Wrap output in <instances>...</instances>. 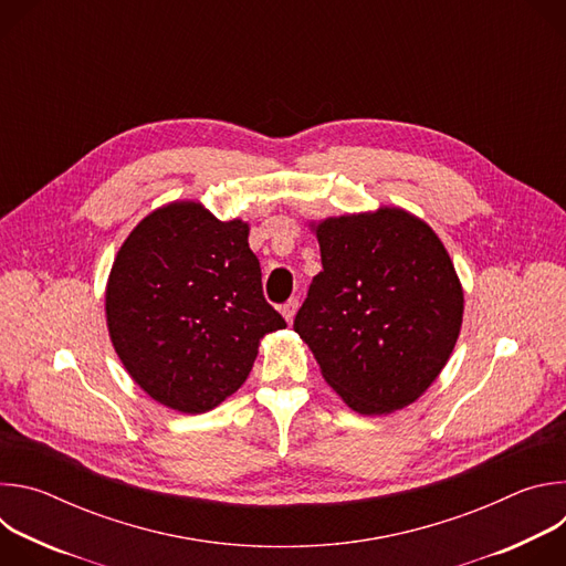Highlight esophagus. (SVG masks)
Segmentation results:
<instances>
[{"instance_id":"1","label":"esophagus","mask_w":566,"mask_h":566,"mask_svg":"<svg viewBox=\"0 0 566 566\" xmlns=\"http://www.w3.org/2000/svg\"><path fill=\"white\" fill-rule=\"evenodd\" d=\"M297 308H300V300H297V297L289 300V302L282 306V315H284V319L289 322V325H291V322H293V317H295Z\"/></svg>"}]
</instances>
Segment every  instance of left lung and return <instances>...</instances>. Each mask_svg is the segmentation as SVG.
<instances>
[{"label":"left lung","mask_w":566,"mask_h":566,"mask_svg":"<svg viewBox=\"0 0 566 566\" xmlns=\"http://www.w3.org/2000/svg\"><path fill=\"white\" fill-rule=\"evenodd\" d=\"M322 271L293 329L322 378L365 417L412 406L446 367L463 319V289L437 232L380 206L311 221Z\"/></svg>","instance_id":"1"}]
</instances>
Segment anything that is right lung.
<instances>
[{
    "label": "right lung",
    "instance_id": "1",
    "mask_svg": "<svg viewBox=\"0 0 566 566\" xmlns=\"http://www.w3.org/2000/svg\"><path fill=\"white\" fill-rule=\"evenodd\" d=\"M249 232L199 201H172L116 253L105 289L112 345L132 380L175 412L217 408L249 378L260 340L286 327L264 300Z\"/></svg>",
    "mask_w": 566,
    "mask_h": 566
}]
</instances>
